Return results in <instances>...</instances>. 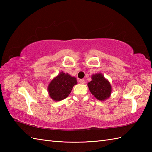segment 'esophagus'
<instances>
[{
    "label": "esophagus",
    "instance_id": "obj_1",
    "mask_svg": "<svg viewBox=\"0 0 152 152\" xmlns=\"http://www.w3.org/2000/svg\"><path fill=\"white\" fill-rule=\"evenodd\" d=\"M79 82H80V83H81V84H84V83H85L84 80H83V79L79 80Z\"/></svg>",
    "mask_w": 152,
    "mask_h": 152
}]
</instances>
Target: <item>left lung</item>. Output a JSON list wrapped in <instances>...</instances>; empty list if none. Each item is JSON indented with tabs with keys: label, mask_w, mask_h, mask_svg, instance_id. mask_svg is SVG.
Segmentation results:
<instances>
[{
	"label": "left lung",
	"mask_w": 152,
	"mask_h": 152,
	"mask_svg": "<svg viewBox=\"0 0 152 152\" xmlns=\"http://www.w3.org/2000/svg\"><path fill=\"white\" fill-rule=\"evenodd\" d=\"M91 79V81L88 83L91 94L101 101L108 99L112 93V86L108 80L101 73L93 74Z\"/></svg>",
	"instance_id": "left-lung-1"
}]
</instances>
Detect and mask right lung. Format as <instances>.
Here are the masks:
<instances>
[{"mask_svg": "<svg viewBox=\"0 0 152 152\" xmlns=\"http://www.w3.org/2000/svg\"><path fill=\"white\" fill-rule=\"evenodd\" d=\"M76 84L77 80L75 77L61 72L51 80L48 85V94L54 101H60L69 95L73 86Z\"/></svg>", "mask_w": 152, "mask_h": 152, "instance_id": "obj_1", "label": "right lung"}]
</instances>
